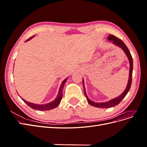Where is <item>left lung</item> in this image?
<instances>
[{
    "instance_id": "1",
    "label": "left lung",
    "mask_w": 147,
    "mask_h": 147,
    "mask_svg": "<svg viewBox=\"0 0 147 147\" xmlns=\"http://www.w3.org/2000/svg\"><path fill=\"white\" fill-rule=\"evenodd\" d=\"M109 40L110 41H112L113 43L115 44V45H118L121 48L123 49V50L124 51V53H126V55L127 57H128L129 61V63H130V69H129V80H128V83L127 87L126 88V90H124L123 94L121 95H120L119 97H117V98L113 99L111 100H109L108 102H100V103H98V102H94L92 100H91L90 99L88 98L86 93L85 91V88H84V82L83 80V89H84V94L85 95L87 101L88 102V103L90 104L91 105L96 107L97 108H105V109H107L110 107H115L117 105H118L120 102H121V100L124 98V97L126 96L127 94V92H129L130 90V88L131 86V83H132V69H133V61H132V57L131 55L130 51H129L126 45L124 44V43L121 40V39L118 38V37H115L113 35H109V36L108 37Z\"/></svg>"
}]
</instances>
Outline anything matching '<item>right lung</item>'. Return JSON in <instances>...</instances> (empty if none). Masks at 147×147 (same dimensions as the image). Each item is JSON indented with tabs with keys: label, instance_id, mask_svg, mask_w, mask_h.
Masks as SVG:
<instances>
[{
	"label": "right lung",
	"instance_id": "obj_1",
	"mask_svg": "<svg viewBox=\"0 0 147 147\" xmlns=\"http://www.w3.org/2000/svg\"><path fill=\"white\" fill-rule=\"evenodd\" d=\"M34 37V35H33L32 37H30L29 39H28L27 40H26V42L29 40H30ZM67 80V78L65 79L64 80L63 82V83H62L61 85L60 86V88H59V93H58V94H57V96L56 98L53 101L50 102V103L46 104L38 105V104H35L30 103V102L26 101L23 99H22V100H23L28 106H29L30 108H32V109H34V110H40V111H44V110H51V109H55L60 104L61 100L62 99V97H63V89L64 86V83L66 82Z\"/></svg>",
	"mask_w": 147,
	"mask_h": 147
}]
</instances>
